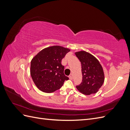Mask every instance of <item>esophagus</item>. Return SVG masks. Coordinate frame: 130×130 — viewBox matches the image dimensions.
<instances>
[{"mask_svg":"<svg viewBox=\"0 0 130 130\" xmlns=\"http://www.w3.org/2000/svg\"><path fill=\"white\" fill-rule=\"evenodd\" d=\"M69 78L70 80H72V79H73V75H72V74L70 75L69 76Z\"/></svg>","mask_w":130,"mask_h":130,"instance_id":"1","label":"esophagus"}]
</instances>
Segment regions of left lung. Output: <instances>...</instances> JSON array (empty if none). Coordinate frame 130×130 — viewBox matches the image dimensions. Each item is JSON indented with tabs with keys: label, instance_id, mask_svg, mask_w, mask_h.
Masks as SVG:
<instances>
[{
	"label": "left lung",
	"instance_id": "obj_1",
	"mask_svg": "<svg viewBox=\"0 0 130 130\" xmlns=\"http://www.w3.org/2000/svg\"><path fill=\"white\" fill-rule=\"evenodd\" d=\"M81 63L82 81L76 88L85 95L96 93L103 85L105 76L100 62L92 54L85 51L76 52Z\"/></svg>",
	"mask_w": 130,
	"mask_h": 130
}]
</instances>
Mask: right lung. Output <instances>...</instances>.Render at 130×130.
I'll return each instance as SVG.
<instances>
[{"label": "right lung", "mask_w": 130, "mask_h": 130, "mask_svg": "<svg viewBox=\"0 0 130 130\" xmlns=\"http://www.w3.org/2000/svg\"><path fill=\"white\" fill-rule=\"evenodd\" d=\"M70 49L55 45L42 50L31 61L30 74L37 87L45 93L60 89L68 77L64 74L61 61Z\"/></svg>", "instance_id": "add662e5"}]
</instances>
